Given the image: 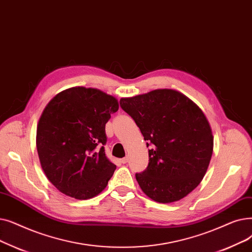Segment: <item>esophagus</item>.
<instances>
[{
    "label": "esophagus",
    "instance_id": "34e87169",
    "mask_svg": "<svg viewBox=\"0 0 252 252\" xmlns=\"http://www.w3.org/2000/svg\"><path fill=\"white\" fill-rule=\"evenodd\" d=\"M121 162L123 163V164H126L127 162H128V157H125V158H123V159H121Z\"/></svg>",
    "mask_w": 252,
    "mask_h": 252
}]
</instances>
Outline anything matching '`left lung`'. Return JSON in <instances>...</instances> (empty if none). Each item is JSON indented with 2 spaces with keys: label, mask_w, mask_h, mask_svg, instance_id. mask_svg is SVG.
I'll list each match as a JSON object with an SVG mask.
<instances>
[{
  "label": "left lung",
  "mask_w": 252,
  "mask_h": 252,
  "mask_svg": "<svg viewBox=\"0 0 252 252\" xmlns=\"http://www.w3.org/2000/svg\"><path fill=\"white\" fill-rule=\"evenodd\" d=\"M148 140L149 165L136 181L152 200L171 203L196 189L213 152V135L200 107L183 93L157 89L120 100Z\"/></svg>",
  "instance_id": "1"
}]
</instances>
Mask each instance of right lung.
<instances>
[{"label": "right lung", "instance_id": "1", "mask_svg": "<svg viewBox=\"0 0 252 252\" xmlns=\"http://www.w3.org/2000/svg\"><path fill=\"white\" fill-rule=\"evenodd\" d=\"M118 100L95 88L59 92L44 109L37 127L42 169L63 194L86 200L100 194L116 169L106 158L105 124Z\"/></svg>", "mask_w": 252, "mask_h": 252}]
</instances>
